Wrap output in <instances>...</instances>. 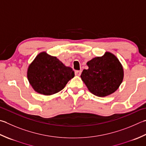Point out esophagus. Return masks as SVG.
Listing matches in <instances>:
<instances>
[{
	"mask_svg": "<svg viewBox=\"0 0 146 146\" xmlns=\"http://www.w3.org/2000/svg\"><path fill=\"white\" fill-rule=\"evenodd\" d=\"M82 73V71H75V74L76 76H80Z\"/></svg>",
	"mask_w": 146,
	"mask_h": 146,
	"instance_id": "1",
	"label": "esophagus"
}]
</instances>
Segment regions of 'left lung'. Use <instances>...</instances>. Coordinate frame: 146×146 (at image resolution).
Listing matches in <instances>:
<instances>
[{
  "mask_svg": "<svg viewBox=\"0 0 146 146\" xmlns=\"http://www.w3.org/2000/svg\"><path fill=\"white\" fill-rule=\"evenodd\" d=\"M81 78L88 90L98 97H106L115 92L122 83L124 71L121 62L113 54L106 52L87 62Z\"/></svg>",
  "mask_w": 146,
  "mask_h": 146,
  "instance_id": "8db88e82",
  "label": "left lung"
}]
</instances>
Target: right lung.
<instances>
[{"label":"right lung","instance_id":"add662e5","mask_svg":"<svg viewBox=\"0 0 146 146\" xmlns=\"http://www.w3.org/2000/svg\"><path fill=\"white\" fill-rule=\"evenodd\" d=\"M74 76L72 68L45 52L38 54L27 70L28 80L34 90L45 96L59 92Z\"/></svg>","mask_w":146,"mask_h":146}]
</instances>
